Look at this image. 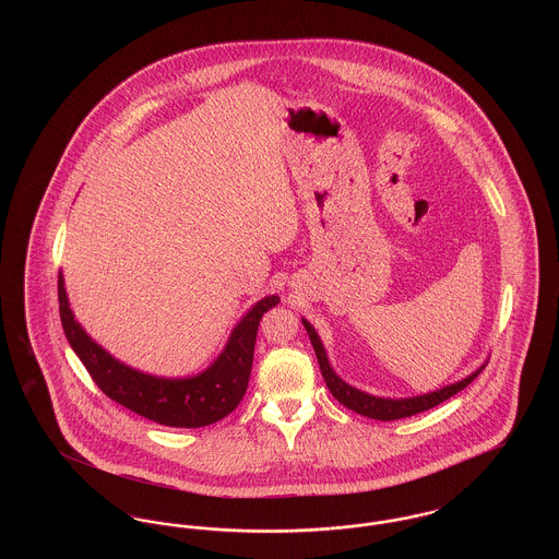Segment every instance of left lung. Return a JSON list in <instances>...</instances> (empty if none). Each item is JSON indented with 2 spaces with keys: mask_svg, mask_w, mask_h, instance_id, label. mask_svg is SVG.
Segmentation results:
<instances>
[{
  "mask_svg": "<svg viewBox=\"0 0 559 559\" xmlns=\"http://www.w3.org/2000/svg\"><path fill=\"white\" fill-rule=\"evenodd\" d=\"M306 331H308V337L314 346L317 352V358H319L320 372L324 377V383L329 388V392L333 394V399L337 402H342L346 408L358 413V415H365L369 419H377V421H394V419H404V417H411V415H417V413H424L427 408H433L438 406L440 402L451 399L456 392L465 390L476 377H478L481 369L486 367V362L472 372L467 377H463L461 381H454L451 385H444L436 392H427L421 396H411V399H381V396H372L367 394L358 388H352L349 383H346L337 372L333 371L329 358H326V349L320 342L319 333L317 329L308 322L306 319H301Z\"/></svg>",
  "mask_w": 559,
  "mask_h": 559,
  "instance_id": "obj_1",
  "label": "left lung"
}]
</instances>
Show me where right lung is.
I'll list each match as a JSON object with an SVG mask.
<instances>
[{"label":"right lung","instance_id":"right-lung-1","mask_svg":"<svg viewBox=\"0 0 559 559\" xmlns=\"http://www.w3.org/2000/svg\"><path fill=\"white\" fill-rule=\"evenodd\" d=\"M278 301V295H266L253 304V308L233 329L219 356L205 371L182 379H169L132 369L96 344L75 319L64 289V276L58 272L62 329L83 367L108 399L160 426H212L239 406L251 374L260 320Z\"/></svg>","mask_w":559,"mask_h":559}]
</instances>
